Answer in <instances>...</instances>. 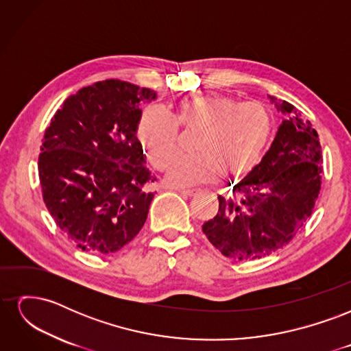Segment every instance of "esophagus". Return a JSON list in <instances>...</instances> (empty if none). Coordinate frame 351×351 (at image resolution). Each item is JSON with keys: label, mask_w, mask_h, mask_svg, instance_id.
I'll return each mask as SVG.
<instances>
[{"label": "esophagus", "mask_w": 351, "mask_h": 351, "mask_svg": "<svg viewBox=\"0 0 351 351\" xmlns=\"http://www.w3.org/2000/svg\"><path fill=\"white\" fill-rule=\"evenodd\" d=\"M171 189L177 190V192L183 193V195H187V196H195L199 192L197 189H190V187H171Z\"/></svg>", "instance_id": "obj_1"}]
</instances>
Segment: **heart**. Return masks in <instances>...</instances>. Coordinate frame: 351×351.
Segmentation results:
<instances>
[{"mask_svg":"<svg viewBox=\"0 0 351 351\" xmlns=\"http://www.w3.org/2000/svg\"><path fill=\"white\" fill-rule=\"evenodd\" d=\"M197 131L196 154L169 162L167 182L174 186L236 178L256 167L274 132V115L261 101L239 102L226 95H196L176 102L168 115L156 107L145 108L136 134L151 164L162 169L176 149V127Z\"/></svg>","mask_w":351,"mask_h":351,"instance_id":"b5f03b06","label":"heart"}]
</instances>
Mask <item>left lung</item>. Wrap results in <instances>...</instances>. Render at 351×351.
<instances>
[{
	"label": "left lung",
	"mask_w": 351,
	"mask_h": 351,
	"mask_svg": "<svg viewBox=\"0 0 351 351\" xmlns=\"http://www.w3.org/2000/svg\"><path fill=\"white\" fill-rule=\"evenodd\" d=\"M275 107L287 119L269 151L241 182L218 196L217 215L202 226L227 258L261 259L282 249L303 228L319 196V137L290 102H275Z\"/></svg>",
	"instance_id": "left-lung-1"
}]
</instances>
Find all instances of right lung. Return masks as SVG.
I'll return each mask as SVG.
<instances>
[{"label": "right lung", "mask_w": 351, "mask_h": 351, "mask_svg": "<svg viewBox=\"0 0 351 351\" xmlns=\"http://www.w3.org/2000/svg\"><path fill=\"white\" fill-rule=\"evenodd\" d=\"M152 89L121 80L82 88L57 110L40 146L42 197L57 227L83 252L110 254L142 230L156 178L137 139Z\"/></svg>", "instance_id": "obj_1"}]
</instances>
